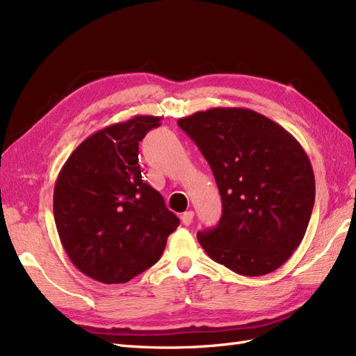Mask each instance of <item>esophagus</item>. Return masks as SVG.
Instances as JSON below:
<instances>
[{"instance_id":"esophagus-1","label":"esophagus","mask_w":356,"mask_h":356,"mask_svg":"<svg viewBox=\"0 0 356 356\" xmlns=\"http://www.w3.org/2000/svg\"><path fill=\"white\" fill-rule=\"evenodd\" d=\"M181 222H184L185 225H189L191 222H193L194 220V212L193 211H186L185 213H181Z\"/></svg>"}]
</instances>
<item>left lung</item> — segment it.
<instances>
[{
    "instance_id": "left-lung-1",
    "label": "left lung",
    "mask_w": 356,
    "mask_h": 356,
    "mask_svg": "<svg viewBox=\"0 0 356 356\" xmlns=\"http://www.w3.org/2000/svg\"><path fill=\"white\" fill-rule=\"evenodd\" d=\"M177 124L202 150L222 200L220 222L197 234L207 256L245 277L278 269L304 239L314 206L302 145L248 108H211Z\"/></svg>"
}]
</instances>
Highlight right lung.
<instances>
[{"label": "right lung", "instance_id": "1", "mask_svg": "<svg viewBox=\"0 0 356 356\" xmlns=\"http://www.w3.org/2000/svg\"><path fill=\"white\" fill-rule=\"evenodd\" d=\"M161 118L134 115L95 132L57 177L54 220L63 248L84 275L104 284L127 282L153 266L179 225L138 165V143Z\"/></svg>", "mask_w": 356, "mask_h": 356}]
</instances>
